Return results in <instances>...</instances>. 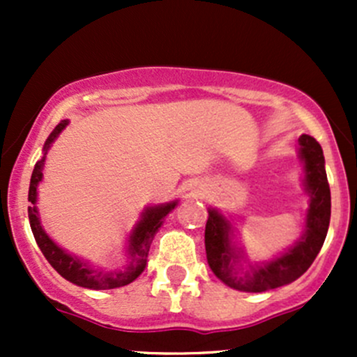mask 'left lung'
I'll use <instances>...</instances> for the list:
<instances>
[{
    "label": "left lung",
    "mask_w": 357,
    "mask_h": 357,
    "mask_svg": "<svg viewBox=\"0 0 357 357\" xmlns=\"http://www.w3.org/2000/svg\"><path fill=\"white\" fill-rule=\"evenodd\" d=\"M298 150L304 160L305 190L311 197V204H309L304 236L287 254L280 255L268 264L248 266L250 268L248 271L238 273L235 262H238L240 254H235L229 242V231H231L229 222L218 211H208V219L205 225L207 262L214 275L231 289L266 291L289 285L307 271L325 243L330 214H332L325 157H323L321 145L309 135H302L298 138Z\"/></svg>",
    "instance_id": "8db88e82"
}]
</instances>
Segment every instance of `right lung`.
Here are the masks:
<instances>
[{
	"mask_svg": "<svg viewBox=\"0 0 357 357\" xmlns=\"http://www.w3.org/2000/svg\"><path fill=\"white\" fill-rule=\"evenodd\" d=\"M68 124V121H62L55 129L52 131V135L48 136L45 143V155L48 152L50 145L55 142L56 136L62 132V129ZM43 164H45V157L39 162H36L34 171L31 176V185H29V202H31V207H29V222H31L32 235H34L36 243L41 248L43 255L46 257V261L53 266L59 275H62L63 278L68 280L70 283H75L79 287H84V289L91 290H109V289H117V287H124L128 283L135 282L139 275L143 273L146 266V259H149L150 245H152V240L158 231V228L164 222V218L176 207L178 202H171V204L158 205V207H150L146 208L143 219L138 222V226L132 231L131 238H129V254H131V262L126 269L122 271H98V269H93L91 266H88L86 262L79 261V259L72 257L67 252H63L62 248L52 242L48 235L45 233V229L39 225L38 218V208H36V197H38V185L43 178Z\"/></svg>",
	"mask_w": 357,
	"mask_h": 357,
	"instance_id": "obj_1",
	"label": "right lung"
}]
</instances>
